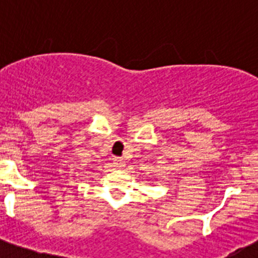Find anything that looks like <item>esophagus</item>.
I'll return each instance as SVG.
<instances>
[{
  "instance_id": "34e87169",
  "label": "esophagus",
  "mask_w": 258,
  "mask_h": 258,
  "mask_svg": "<svg viewBox=\"0 0 258 258\" xmlns=\"http://www.w3.org/2000/svg\"><path fill=\"white\" fill-rule=\"evenodd\" d=\"M113 164H115L116 169H122L125 166V161L121 157H113Z\"/></svg>"
}]
</instances>
